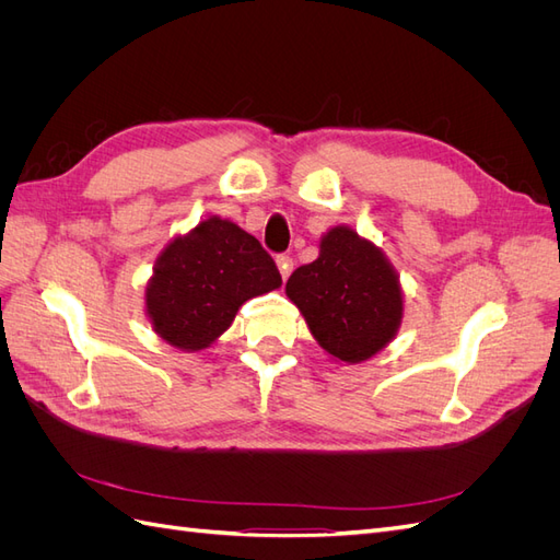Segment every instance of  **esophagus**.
Returning <instances> with one entry per match:
<instances>
[{
    "instance_id": "esophagus-1",
    "label": "esophagus",
    "mask_w": 560,
    "mask_h": 560,
    "mask_svg": "<svg viewBox=\"0 0 560 560\" xmlns=\"http://www.w3.org/2000/svg\"><path fill=\"white\" fill-rule=\"evenodd\" d=\"M276 264H278V270H280V276H282V280H287L290 278V273H292V259L287 257V254H280V257L276 259Z\"/></svg>"
}]
</instances>
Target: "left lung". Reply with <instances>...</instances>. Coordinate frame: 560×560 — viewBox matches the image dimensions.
I'll return each mask as SVG.
<instances>
[{
    "mask_svg": "<svg viewBox=\"0 0 560 560\" xmlns=\"http://www.w3.org/2000/svg\"><path fill=\"white\" fill-rule=\"evenodd\" d=\"M284 292L336 362L371 360L401 327L404 292L395 266L346 224L322 235L317 259L296 268Z\"/></svg>",
    "mask_w": 560,
    "mask_h": 560,
    "instance_id": "obj_1",
    "label": "left lung"
}]
</instances>
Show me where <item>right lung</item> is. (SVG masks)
<instances>
[{
  "label": "right lung",
  "mask_w": 560,
  "mask_h": 560,
  "mask_svg": "<svg viewBox=\"0 0 560 560\" xmlns=\"http://www.w3.org/2000/svg\"><path fill=\"white\" fill-rule=\"evenodd\" d=\"M280 284V270L261 243L212 214L159 254L144 290V308L151 329L165 343L198 352L231 327L247 299Z\"/></svg>",
  "instance_id": "obj_1"
}]
</instances>
